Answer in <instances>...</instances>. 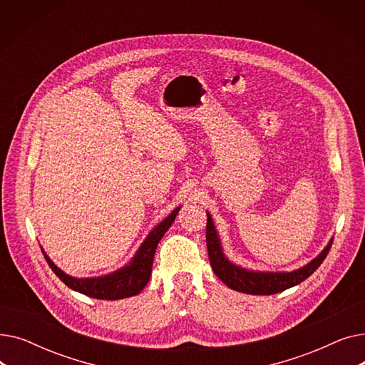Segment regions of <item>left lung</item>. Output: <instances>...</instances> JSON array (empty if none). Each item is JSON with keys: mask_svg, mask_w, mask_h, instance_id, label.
<instances>
[{"mask_svg": "<svg viewBox=\"0 0 365 365\" xmlns=\"http://www.w3.org/2000/svg\"><path fill=\"white\" fill-rule=\"evenodd\" d=\"M205 241H207V250H208V259L210 264H212L215 274L217 275L222 282H225L229 289L247 293V294H277L281 293L290 287H294L304 281L308 277H311L319 264L327 257L333 238L327 244V247L308 264L302 266L300 269L292 271V272H259V271H250L241 267L223 255L222 242L219 238V234L215 227L213 219L207 213V227H205Z\"/></svg>", "mask_w": 365, "mask_h": 365, "instance_id": "obj_1", "label": "left lung"}]
</instances>
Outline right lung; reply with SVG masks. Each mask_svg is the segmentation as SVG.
I'll return each mask as SVG.
<instances>
[{"mask_svg":"<svg viewBox=\"0 0 365 365\" xmlns=\"http://www.w3.org/2000/svg\"><path fill=\"white\" fill-rule=\"evenodd\" d=\"M180 207L175 208L173 212L155 227L152 229L138 253L134 255L131 262L125 264L121 269L115 271L112 274L98 277V278H73L65 274L62 269H59L50 257L44 253L43 255L51 267V271L61 278L62 282H65L69 289L83 293L93 299H102V300H118L139 294L145 285L149 281L150 272H152V263L153 256H155L157 245L160 240L164 237V234L168 231L171 223L175 222Z\"/></svg>","mask_w":365,"mask_h":365,"instance_id":"add662e5","label":"right lung"}]
</instances>
